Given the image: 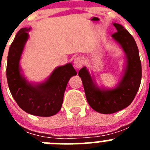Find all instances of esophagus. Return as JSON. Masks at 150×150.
Returning <instances> with one entry per match:
<instances>
[{"mask_svg": "<svg viewBox=\"0 0 150 150\" xmlns=\"http://www.w3.org/2000/svg\"><path fill=\"white\" fill-rule=\"evenodd\" d=\"M84 64L83 58L82 56H76L74 59V65L76 68H80Z\"/></svg>", "mask_w": 150, "mask_h": 150, "instance_id": "1", "label": "esophagus"}]
</instances>
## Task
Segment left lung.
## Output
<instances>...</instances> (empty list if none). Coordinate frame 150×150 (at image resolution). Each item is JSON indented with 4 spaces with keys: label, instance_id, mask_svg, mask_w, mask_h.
Here are the masks:
<instances>
[{
    "label": "left lung",
    "instance_id": "8db88e82",
    "mask_svg": "<svg viewBox=\"0 0 150 150\" xmlns=\"http://www.w3.org/2000/svg\"><path fill=\"white\" fill-rule=\"evenodd\" d=\"M117 31L112 38L121 46L125 55V64L120 82L114 88L97 85L94 76L86 67L79 71L85 94L90 107L96 112L110 114L125 109L133 101L140 88L142 69L137 46L134 39L120 24L113 23Z\"/></svg>",
    "mask_w": 150,
    "mask_h": 150
}]
</instances>
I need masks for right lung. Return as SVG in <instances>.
Wrapping results in <instances>:
<instances>
[{"mask_svg": "<svg viewBox=\"0 0 150 150\" xmlns=\"http://www.w3.org/2000/svg\"><path fill=\"white\" fill-rule=\"evenodd\" d=\"M30 28L18 30L9 50L6 78L10 93L21 109L38 116H52L62 108L69 79L76 75L72 64L59 66L43 82H29L22 74L21 56L29 38Z\"/></svg>", "mask_w": 150, "mask_h": 150, "instance_id": "add662e5", "label": "right lung"}]
</instances>
